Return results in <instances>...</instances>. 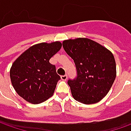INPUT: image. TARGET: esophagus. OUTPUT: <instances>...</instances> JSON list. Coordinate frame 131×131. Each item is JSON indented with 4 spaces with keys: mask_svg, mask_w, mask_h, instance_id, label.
<instances>
[{
    "mask_svg": "<svg viewBox=\"0 0 131 131\" xmlns=\"http://www.w3.org/2000/svg\"><path fill=\"white\" fill-rule=\"evenodd\" d=\"M61 79H62V80L65 81L67 79V74H64V75H62V76H61Z\"/></svg>",
    "mask_w": 131,
    "mask_h": 131,
    "instance_id": "34e87169",
    "label": "esophagus"
}]
</instances>
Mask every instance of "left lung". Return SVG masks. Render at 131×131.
I'll use <instances>...</instances> for the list:
<instances>
[{"label": "left lung", "instance_id": "8db88e82", "mask_svg": "<svg viewBox=\"0 0 131 131\" xmlns=\"http://www.w3.org/2000/svg\"><path fill=\"white\" fill-rule=\"evenodd\" d=\"M62 46L74 60L77 70L76 77L67 81L73 97L84 104L99 102L107 94L116 77L113 54L86 38L65 40Z\"/></svg>", "mask_w": 131, "mask_h": 131}]
</instances>
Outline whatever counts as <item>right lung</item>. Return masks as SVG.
I'll list each match as a JSON object with an SVG mask.
<instances>
[{
	"label": "right lung",
	"instance_id": "obj_1",
	"mask_svg": "<svg viewBox=\"0 0 131 131\" xmlns=\"http://www.w3.org/2000/svg\"><path fill=\"white\" fill-rule=\"evenodd\" d=\"M61 47L59 41L38 43L28 49L13 62L10 70L11 83L25 100L39 104L53 95L61 77L49 59Z\"/></svg>",
	"mask_w": 131,
	"mask_h": 131
}]
</instances>
